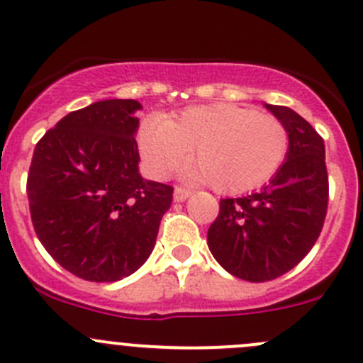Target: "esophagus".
I'll use <instances>...</instances> for the list:
<instances>
[{"mask_svg":"<svg viewBox=\"0 0 363 363\" xmlns=\"http://www.w3.org/2000/svg\"><path fill=\"white\" fill-rule=\"evenodd\" d=\"M191 195H193L191 189H186V188H181V186H175V189H174V200H175V202H184V200L189 199Z\"/></svg>","mask_w":363,"mask_h":363,"instance_id":"1","label":"esophagus"}]
</instances>
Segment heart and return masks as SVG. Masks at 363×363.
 Listing matches in <instances>:
<instances>
[{
    "label": "heart",
    "instance_id": "1",
    "mask_svg": "<svg viewBox=\"0 0 363 363\" xmlns=\"http://www.w3.org/2000/svg\"><path fill=\"white\" fill-rule=\"evenodd\" d=\"M142 160L164 177L189 160L188 181H208L219 193L259 188L283 167L290 151L286 126L270 113L237 105L191 107L175 121H149L138 137Z\"/></svg>",
    "mask_w": 363,
    "mask_h": 363
}]
</instances>
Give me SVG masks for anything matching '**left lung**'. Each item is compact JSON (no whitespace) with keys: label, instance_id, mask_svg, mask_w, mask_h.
Segmentation results:
<instances>
[{"label":"left lung","instance_id":"8db88e82","mask_svg":"<svg viewBox=\"0 0 363 363\" xmlns=\"http://www.w3.org/2000/svg\"><path fill=\"white\" fill-rule=\"evenodd\" d=\"M263 105L286 126L288 158L262 191L223 199L207 232L216 262L251 283L276 279L302 262L320 237L328 203L323 138L291 108Z\"/></svg>","mask_w":363,"mask_h":363}]
</instances>
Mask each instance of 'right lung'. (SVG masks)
Returning <instances> with one entry per match:
<instances>
[{"label": "right lung", "mask_w": 363, "mask_h": 363, "mask_svg": "<svg viewBox=\"0 0 363 363\" xmlns=\"http://www.w3.org/2000/svg\"><path fill=\"white\" fill-rule=\"evenodd\" d=\"M140 108L137 100H101L69 112L33 152V226L47 252L80 279L113 283L140 269L170 208L174 188L138 172Z\"/></svg>", "instance_id": "right-lung-1"}]
</instances>
